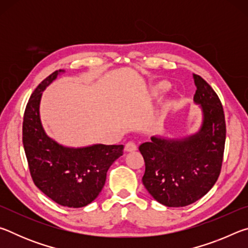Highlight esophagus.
<instances>
[{"instance_id":"34e87169","label":"esophagus","mask_w":248,"mask_h":248,"mask_svg":"<svg viewBox=\"0 0 248 248\" xmlns=\"http://www.w3.org/2000/svg\"><path fill=\"white\" fill-rule=\"evenodd\" d=\"M137 150V144L134 142H128L127 144L124 145V151L125 152H133V151Z\"/></svg>"}]
</instances>
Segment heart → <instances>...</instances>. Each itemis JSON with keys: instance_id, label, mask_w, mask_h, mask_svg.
<instances>
[{"instance_id": "obj_1", "label": "heart", "mask_w": 248, "mask_h": 248, "mask_svg": "<svg viewBox=\"0 0 248 248\" xmlns=\"http://www.w3.org/2000/svg\"><path fill=\"white\" fill-rule=\"evenodd\" d=\"M167 90H169V84L166 82H159L153 87L152 92L154 95H162L163 93H165Z\"/></svg>"}]
</instances>
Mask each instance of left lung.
Listing matches in <instances>:
<instances>
[{
    "mask_svg": "<svg viewBox=\"0 0 248 248\" xmlns=\"http://www.w3.org/2000/svg\"><path fill=\"white\" fill-rule=\"evenodd\" d=\"M195 104L202 111L198 131L180 139L151 137L139 150L145 162L146 190L166 207H185L207 194L219 177L225 144L224 111L212 87L192 74Z\"/></svg>",
    "mask_w": 248,
    "mask_h": 248,
    "instance_id": "left-lung-1",
    "label": "left lung"
}]
</instances>
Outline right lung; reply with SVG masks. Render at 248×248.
<instances>
[{"label": "right lung", "instance_id": "obj_1", "mask_svg": "<svg viewBox=\"0 0 248 248\" xmlns=\"http://www.w3.org/2000/svg\"><path fill=\"white\" fill-rule=\"evenodd\" d=\"M60 73L64 71L50 74L29 98L24 114L23 144L36 186L54 202L82 208L97 198L106 182L107 170L123 155L124 145L70 148L46 133L39 112L41 96Z\"/></svg>", "mask_w": 248, "mask_h": 248}]
</instances>
